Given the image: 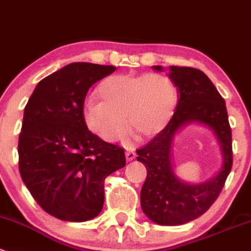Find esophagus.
I'll use <instances>...</instances> for the list:
<instances>
[{"label":"esophagus","instance_id":"1","mask_svg":"<svg viewBox=\"0 0 251 251\" xmlns=\"http://www.w3.org/2000/svg\"><path fill=\"white\" fill-rule=\"evenodd\" d=\"M135 157H136V153L133 151V150H128V151L126 152V161H128V162L135 159Z\"/></svg>","mask_w":251,"mask_h":251}]
</instances>
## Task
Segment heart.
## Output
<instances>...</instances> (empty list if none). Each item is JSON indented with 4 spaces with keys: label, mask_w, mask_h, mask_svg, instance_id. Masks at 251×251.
Segmentation results:
<instances>
[{
    "label": "heart",
    "mask_w": 251,
    "mask_h": 251,
    "mask_svg": "<svg viewBox=\"0 0 251 251\" xmlns=\"http://www.w3.org/2000/svg\"><path fill=\"white\" fill-rule=\"evenodd\" d=\"M98 95L100 100L84 102V122L111 143L125 138L126 126L140 139L154 136L169 123L177 102L175 84L159 74L110 76L99 84Z\"/></svg>",
    "instance_id": "1"
}]
</instances>
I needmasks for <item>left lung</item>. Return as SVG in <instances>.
I'll return each instance as SVG.
<instances>
[{
    "label": "left lung",
    "instance_id": "obj_1",
    "mask_svg": "<svg viewBox=\"0 0 251 251\" xmlns=\"http://www.w3.org/2000/svg\"><path fill=\"white\" fill-rule=\"evenodd\" d=\"M163 71L162 66H153ZM169 78L179 92V102L169 123L146 146L136 150L147 170L140 192L145 215L158 225L176 226L200 218L220 195L232 168V131L226 104L213 82L201 70L170 66ZM208 125L223 152L221 172L206 182L191 185L176 176L172 165V139L190 123Z\"/></svg>",
    "mask_w": 251,
    "mask_h": 251
}]
</instances>
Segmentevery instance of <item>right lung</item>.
Returning a JSON list of instances; mask_svg holds the SVG:
<instances>
[{"label":"right lung","mask_w":251,"mask_h":251,"mask_svg":"<svg viewBox=\"0 0 251 251\" xmlns=\"http://www.w3.org/2000/svg\"><path fill=\"white\" fill-rule=\"evenodd\" d=\"M115 66L72 63L38 82L24 110L19 172L49 215L82 222L104 205V180L126 165L125 150L88 129L83 105L89 88Z\"/></svg>","instance_id":"add662e5"}]
</instances>
